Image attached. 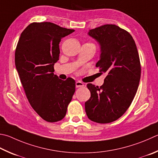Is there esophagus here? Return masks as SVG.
I'll use <instances>...</instances> for the list:
<instances>
[{"label": "esophagus", "mask_w": 158, "mask_h": 158, "mask_svg": "<svg viewBox=\"0 0 158 158\" xmlns=\"http://www.w3.org/2000/svg\"><path fill=\"white\" fill-rule=\"evenodd\" d=\"M75 86H76V88L83 87V86H84V84H83L82 82L78 81H76V83H75Z\"/></svg>", "instance_id": "esophagus-1"}]
</instances>
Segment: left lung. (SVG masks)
I'll return each instance as SVG.
<instances>
[{
	"instance_id": "obj_1",
	"label": "left lung",
	"mask_w": 158,
	"mask_h": 158,
	"mask_svg": "<svg viewBox=\"0 0 158 158\" xmlns=\"http://www.w3.org/2000/svg\"><path fill=\"white\" fill-rule=\"evenodd\" d=\"M88 34L99 44L96 66L106 77L100 87L87 84L91 95L85 110L91 121L107 124L122 117L135 96L141 75L139 57L133 37L115 25H102Z\"/></svg>"
}]
</instances>
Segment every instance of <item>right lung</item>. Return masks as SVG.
Returning a JSON list of instances; mask_svg holds the SVG:
<instances>
[{
  "instance_id": "add662e5",
  "label": "right lung",
  "mask_w": 158,
  "mask_h": 158,
  "mask_svg": "<svg viewBox=\"0 0 158 158\" xmlns=\"http://www.w3.org/2000/svg\"><path fill=\"white\" fill-rule=\"evenodd\" d=\"M74 31L52 23H32L21 33L15 52V65L27 98L37 114L48 122L65 116L75 92V81L53 73L59 59V43Z\"/></svg>"
}]
</instances>
